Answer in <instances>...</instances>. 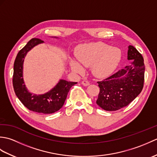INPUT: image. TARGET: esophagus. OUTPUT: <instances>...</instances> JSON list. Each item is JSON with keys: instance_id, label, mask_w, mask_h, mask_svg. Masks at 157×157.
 I'll use <instances>...</instances> for the list:
<instances>
[{"instance_id": "34e87169", "label": "esophagus", "mask_w": 157, "mask_h": 157, "mask_svg": "<svg viewBox=\"0 0 157 157\" xmlns=\"http://www.w3.org/2000/svg\"><path fill=\"white\" fill-rule=\"evenodd\" d=\"M82 85H84V86H88L90 85V82L87 80H83L82 82Z\"/></svg>"}]
</instances>
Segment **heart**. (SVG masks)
Returning <instances> with one entry per match:
<instances>
[{"label": "heart", "instance_id": "1", "mask_svg": "<svg viewBox=\"0 0 157 157\" xmlns=\"http://www.w3.org/2000/svg\"><path fill=\"white\" fill-rule=\"evenodd\" d=\"M76 59H70V65L76 73L84 71V66L92 65V72L98 78L111 75L117 67L121 59V51L104 43H90L79 46Z\"/></svg>", "mask_w": 157, "mask_h": 157}]
</instances>
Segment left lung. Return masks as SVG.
<instances>
[{"mask_svg": "<svg viewBox=\"0 0 157 157\" xmlns=\"http://www.w3.org/2000/svg\"><path fill=\"white\" fill-rule=\"evenodd\" d=\"M128 59L133 61L129 65L97 82L100 92L96 104L105 111H115L125 107L142 90L145 71L143 56L129 45Z\"/></svg>", "mask_w": 157, "mask_h": 157, "instance_id": "1", "label": "left lung"}]
</instances>
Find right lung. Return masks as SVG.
<instances>
[{"mask_svg": "<svg viewBox=\"0 0 157 157\" xmlns=\"http://www.w3.org/2000/svg\"><path fill=\"white\" fill-rule=\"evenodd\" d=\"M43 41L39 38H32L20 50L14 62L13 85L16 96L26 108L34 112L51 114L58 111L64 105L68 92L77 82L60 79L51 90L44 94L36 95L29 92L23 78V64L27 52Z\"/></svg>", "mask_w": 157, "mask_h": 157, "instance_id": "1", "label": "right lung"}]
</instances>
